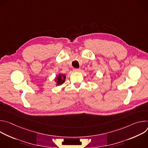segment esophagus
<instances>
[{
	"label": "esophagus",
	"mask_w": 148,
	"mask_h": 148,
	"mask_svg": "<svg viewBox=\"0 0 148 148\" xmlns=\"http://www.w3.org/2000/svg\"><path fill=\"white\" fill-rule=\"evenodd\" d=\"M74 72H79V71H80V69H74Z\"/></svg>",
	"instance_id": "1"
}]
</instances>
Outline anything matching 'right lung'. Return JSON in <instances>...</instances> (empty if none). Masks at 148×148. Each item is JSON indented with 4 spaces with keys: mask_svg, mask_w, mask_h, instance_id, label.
Returning <instances> with one entry per match:
<instances>
[{
    "mask_svg": "<svg viewBox=\"0 0 148 148\" xmlns=\"http://www.w3.org/2000/svg\"><path fill=\"white\" fill-rule=\"evenodd\" d=\"M66 78V77L64 74H58L55 79V81L57 83L56 86H61V84H62L65 82Z\"/></svg>",
    "mask_w": 148,
    "mask_h": 148,
    "instance_id": "1",
    "label": "right lung"
}]
</instances>
